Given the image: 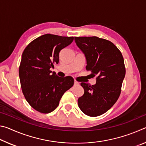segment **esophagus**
Listing matches in <instances>:
<instances>
[{"mask_svg":"<svg viewBox=\"0 0 146 146\" xmlns=\"http://www.w3.org/2000/svg\"><path fill=\"white\" fill-rule=\"evenodd\" d=\"M78 84H79V83L77 82V81H76V80L74 81V85H75V86H78Z\"/></svg>","mask_w":146,"mask_h":146,"instance_id":"esophagus-1","label":"esophagus"}]
</instances>
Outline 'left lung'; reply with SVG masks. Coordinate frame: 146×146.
Wrapping results in <instances>:
<instances>
[{"label": "left lung", "mask_w": 146, "mask_h": 146, "mask_svg": "<svg viewBox=\"0 0 146 146\" xmlns=\"http://www.w3.org/2000/svg\"><path fill=\"white\" fill-rule=\"evenodd\" d=\"M84 54L86 70L96 76V84L81 82L84 93L78 99L80 110L90 117H97L108 111L119 97L125 75L122 53L111 42L97 36L75 37Z\"/></svg>", "instance_id": "1"}]
</instances>
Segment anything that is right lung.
<instances>
[{
    "mask_svg": "<svg viewBox=\"0 0 146 146\" xmlns=\"http://www.w3.org/2000/svg\"><path fill=\"white\" fill-rule=\"evenodd\" d=\"M73 39L46 34L35 39L23 51L19 68L21 88L27 102L39 112L55 110L63 94L73 85L71 76L59 77L50 71L53 64L58 63L60 51Z\"/></svg>",
    "mask_w": 146,
    "mask_h": 146,
    "instance_id": "1",
    "label": "right lung"
}]
</instances>
